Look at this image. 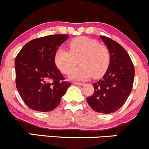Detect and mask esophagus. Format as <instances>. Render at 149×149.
<instances>
[{
	"instance_id": "obj_1",
	"label": "esophagus",
	"mask_w": 149,
	"mask_h": 149,
	"mask_svg": "<svg viewBox=\"0 0 149 149\" xmlns=\"http://www.w3.org/2000/svg\"><path fill=\"white\" fill-rule=\"evenodd\" d=\"M74 85H79V86H83L84 85V83H81V82H73V83Z\"/></svg>"
}]
</instances>
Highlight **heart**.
I'll return each instance as SVG.
<instances>
[{"label": "heart", "instance_id": "obj_1", "mask_svg": "<svg viewBox=\"0 0 149 149\" xmlns=\"http://www.w3.org/2000/svg\"><path fill=\"white\" fill-rule=\"evenodd\" d=\"M70 51L60 48L55 54V63L64 74L73 69L79 60L80 66L71 72L70 79L86 80L93 76L101 77L110 64V52L106 46L96 39L77 37L68 43Z\"/></svg>", "mask_w": 149, "mask_h": 149}]
</instances>
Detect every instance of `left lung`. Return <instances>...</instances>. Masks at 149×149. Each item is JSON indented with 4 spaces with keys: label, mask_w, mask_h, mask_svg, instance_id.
Instances as JSON below:
<instances>
[{
    "label": "left lung",
    "mask_w": 149,
    "mask_h": 149,
    "mask_svg": "<svg viewBox=\"0 0 149 149\" xmlns=\"http://www.w3.org/2000/svg\"><path fill=\"white\" fill-rule=\"evenodd\" d=\"M101 38L110 52V64L102 79L93 84L94 92L86 101L93 111L109 114L126 101L132 91L135 70L129 55L119 43L103 36Z\"/></svg>",
    "instance_id": "left-lung-1"
}]
</instances>
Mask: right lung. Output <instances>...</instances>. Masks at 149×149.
Segmentation results:
<instances>
[{
  "label": "right lung",
  "mask_w": 149,
  "mask_h": 149,
  "mask_svg": "<svg viewBox=\"0 0 149 149\" xmlns=\"http://www.w3.org/2000/svg\"><path fill=\"white\" fill-rule=\"evenodd\" d=\"M68 35L56 34L26 43L15 60V84L21 98L32 110L48 112L56 109L70 82L55 63V54Z\"/></svg>",
  "instance_id": "obj_1"
}]
</instances>
